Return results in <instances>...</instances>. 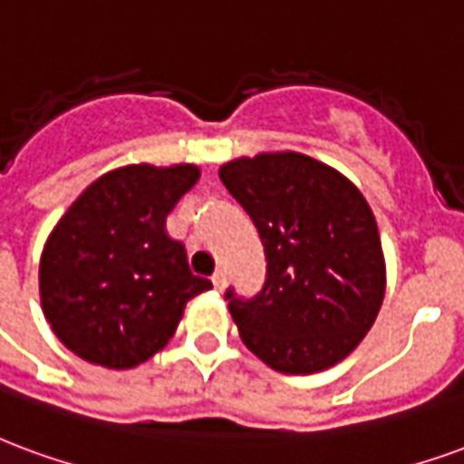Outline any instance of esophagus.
I'll return each instance as SVG.
<instances>
[{"mask_svg": "<svg viewBox=\"0 0 464 464\" xmlns=\"http://www.w3.org/2000/svg\"><path fill=\"white\" fill-rule=\"evenodd\" d=\"M212 284H215V289H218V292L225 289V284H227V274H225V269H218V272L212 274Z\"/></svg>", "mask_w": 464, "mask_h": 464, "instance_id": "obj_1", "label": "esophagus"}]
</instances>
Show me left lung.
Wrapping results in <instances>:
<instances>
[{
	"label": "left lung",
	"mask_w": 464,
	"mask_h": 464,
	"mask_svg": "<svg viewBox=\"0 0 464 464\" xmlns=\"http://www.w3.org/2000/svg\"><path fill=\"white\" fill-rule=\"evenodd\" d=\"M219 180L262 237L266 284L227 292L239 339L279 373L336 366L363 341L385 296V256L366 198L346 175L284 150L237 158Z\"/></svg>",
	"instance_id": "1"
}]
</instances>
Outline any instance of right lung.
Listing matches in <instances>:
<instances>
[{
  "label": "right lung",
  "instance_id": "right-lung-1",
  "mask_svg": "<svg viewBox=\"0 0 464 464\" xmlns=\"http://www.w3.org/2000/svg\"><path fill=\"white\" fill-rule=\"evenodd\" d=\"M198 178L190 162L116 168L56 222L39 262V296L56 339L76 356L113 371L140 366L172 339L185 304L212 289L165 232Z\"/></svg>",
  "mask_w": 464,
  "mask_h": 464
}]
</instances>
